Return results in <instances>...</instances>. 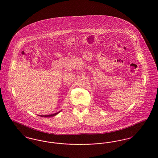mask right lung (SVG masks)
<instances>
[{
    "label": "right lung",
    "mask_w": 158,
    "mask_h": 158,
    "mask_svg": "<svg viewBox=\"0 0 158 158\" xmlns=\"http://www.w3.org/2000/svg\"><path fill=\"white\" fill-rule=\"evenodd\" d=\"M61 111H59L58 113H55V114H50V115H40V116H41V117H53V116H55V115H56L57 114H59V113H60Z\"/></svg>",
    "instance_id": "right-lung-1"
}]
</instances>
